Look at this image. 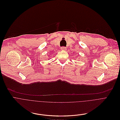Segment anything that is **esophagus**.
Listing matches in <instances>:
<instances>
[{
    "instance_id": "1",
    "label": "esophagus",
    "mask_w": 120,
    "mask_h": 120,
    "mask_svg": "<svg viewBox=\"0 0 120 120\" xmlns=\"http://www.w3.org/2000/svg\"><path fill=\"white\" fill-rule=\"evenodd\" d=\"M61 50L62 51H66L67 50L66 48L65 47H61Z\"/></svg>"
}]
</instances>
